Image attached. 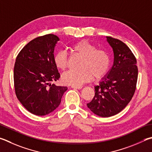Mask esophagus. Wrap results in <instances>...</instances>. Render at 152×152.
I'll list each match as a JSON object with an SVG mask.
<instances>
[{"mask_svg": "<svg viewBox=\"0 0 152 152\" xmlns=\"http://www.w3.org/2000/svg\"><path fill=\"white\" fill-rule=\"evenodd\" d=\"M71 88H74V89H81V88H82V86H71Z\"/></svg>", "mask_w": 152, "mask_h": 152, "instance_id": "1", "label": "esophagus"}]
</instances>
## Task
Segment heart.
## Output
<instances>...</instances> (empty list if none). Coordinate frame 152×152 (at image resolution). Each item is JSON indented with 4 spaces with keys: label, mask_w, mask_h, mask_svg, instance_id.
Returning <instances> with one entry per match:
<instances>
[{
    "label": "heart",
    "mask_w": 152,
    "mask_h": 152,
    "mask_svg": "<svg viewBox=\"0 0 152 152\" xmlns=\"http://www.w3.org/2000/svg\"><path fill=\"white\" fill-rule=\"evenodd\" d=\"M72 50L83 57L79 70H68L62 76L63 83L72 86H81L93 78L100 79L108 72L110 67V57L104 50L98 49L97 46L89 41L82 40L71 46ZM54 63L60 70H64L68 64L67 53L60 50L54 55Z\"/></svg>",
    "instance_id": "1"
}]
</instances>
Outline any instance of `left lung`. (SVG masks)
<instances>
[{"label":"left lung","instance_id":"8db88e82","mask_svg":"<svg viewBox=\"0 0 152 152\" xmlns=\"http://www.w3.org/2000/svg\"><path fill=\"white\" fill-rule=\"evenodd\" d=\"M114 52V64L96 86L95 96L87 106L100 117L118 114L132 100L136 90L138 70L136 57L126 44L106 37Z\"/></svg>","mask_w":152,"mask_h":152}]
</instances>
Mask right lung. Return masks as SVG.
Segmentation results:
<instances>
[{"mask_svg": "<svg viewBox=\"0 0 152 152\" xmlns=\"http://www.w3.org/2000/svg\"><path fill=\"white\" fill-rule=\"evenodd\" d=\"M60 38L49 34L34 38L19 52L14 68L16 97L23 106L37 115H47L61 102L66 86L51 84L60 78L53 60Z\"/></svg>", "mask_w": 152, "mask_h": 152, "instance_id": "add662e5", "label": "right lung"}]
</instances>
